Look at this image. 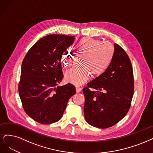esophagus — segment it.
Returning a JSON list of instances; mask_svg holds the SVG:
<instances>
[{"mask_svg": "<svg viewBox=\"0 0 153 153\" xmlns=\"http://www.w3.org/2000/svg\"><path fill=\"white\" fill-rule=\"evenodd\" d=\"M76 89L77 93H79V92L82 90V88L79 87V86H76Z\"/></svg>", "mask_w": 153, "mask_h": 153, "instance_id": "esophagus-1", "label": "esophagus"}]
</instances>
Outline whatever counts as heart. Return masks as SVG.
Wrapping results in <instances>:
<instances>
[{"label":"heart","mask_w":153,"mask_h":153,"mask_svg":"<svg viewBox=\"0 0 153 153\" xmlns=\"http://www.w3.org/2000/svg\"><path fill=\"white\" fill-rule=\"evenodd\" d=\"M77 55L84 56L82 68H71L65 74L67 82L79 86L86 82L93 75H100L111 63L114 56V48L108 42H102L91 38H85L79 42L76 46ZM73 54L69 50L64 51L61 58L63 66L67 68L72 63Z\"/></svg>","instance_id":"obj_1"}]
</instances>
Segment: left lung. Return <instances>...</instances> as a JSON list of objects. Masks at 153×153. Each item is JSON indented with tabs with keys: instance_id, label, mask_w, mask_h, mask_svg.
<instances>
[{
	"instance_id": "obj_1",
	"label": "left lung",
	"mask_w": 153,
	"mask_h": 153,
	"mask_svg": "<svg viewBox=\"0 0 153 153\" xmlns=\"http://www.w3.org/2000/svg\"><path fill=\"white\" fill-rule=\"evenodd\" d=\"M114 46V56L109 66L83 88L85 120L98 128H107L121 120L130 109L134 93L130 58L117 44ZM90 87L96 91H91Z\"/></svg>"
}]
</instances>
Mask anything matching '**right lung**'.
I'll list each match as a JSON object with an SVG mask.
<instances>
[{"mask_svg":"<svg viewBox=\"0 0 153 153\" xmlns=\"http://www.w3.org/2000/svg\"><path fill=\"white\" fill-rule=\"evenodd\" d=\"M74 39L75 36L48 35L34 44L23 59L19 97L24 111L41 124L60 120L68 100L76 93L71 83L58 85L63 78L62 55Z\"/></svg>","mask_w":153,"mask_h":153,"instance_id":"obj_1","label":"right lung"}]
</instances>
